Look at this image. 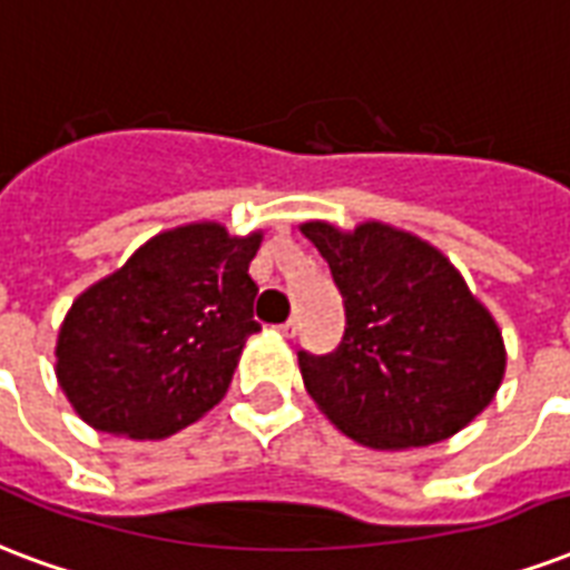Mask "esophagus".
I'll return each mask as SVG.
<instances>
[{"mask_svg":"<svg viewBox=\"0 0 570 570\" xmlns=\"http://www.w3.org/2000/svg\"><path fill=\"white\" fill-rule=\"evenodd\" d=\"M297 327H301V324H297V318H288L285 324H279L276 331H279L282 336H294V333H297Z\"/></svg>","mask_w":570,"mask_h":570,"instance_id":"1","label":"esophagus"}]
</instances>
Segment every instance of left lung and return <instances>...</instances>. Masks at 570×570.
Returning a JSON list of instances; mask_svg holds the SVG:
<instances>
[{"label":"left lung","instance_id":"1","mask_svg":"<svg viewBox=\"0 0 570 570\" xmlns=\"http://www.w3.org/2000/svg\"><path fill=\"white\" fill-rule=\"evenodd\" d=\"M331 264L345 333L324 357L297 354L327 421L375 451L444 442L493 402L508 351L463 273L417 234L384 222L342 230L303 222Z\"/></svg>","mask_w":570,"mask_h":570}]
</instances>
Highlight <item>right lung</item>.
Segmentation results:
<instances>
[{"label":"right lung","mask_w":570,"mask_h":570,"mask_svg":"<svg viewBox=\"0 0 570 570\" xmlns=\"http://www.w3.org/2000/svg\"><path fill=\"white\" fill-rule=\"evenodd\" d=\"M264 230L191 222L147 239L89 285L57 336V382L92 430L168 439L225 396L258 285L249 264Z\"/></svg>","instance_id":"obj_1"}]
</instances>
